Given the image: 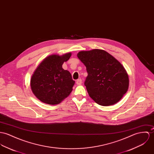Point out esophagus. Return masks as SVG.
<instances>
[{"label":"esophagus","mask_w":154,"mask_h":154,"mask_svg":"<svg viewBox=\"0 0 154 154\" xmlns=\"http://www.w3.org/2000/svg\"><path fill=\"white\" fill-rule=\"evenodd\" d=\"M76 83L77 85H81L82 83V79H78V80L76 81Z\"/></svg>","instance_id":"34e87169"}]
</instances>
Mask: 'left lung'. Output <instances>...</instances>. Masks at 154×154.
Masks as SVG:
<instances>
[{
  "mask_svg": "<svg viewBox=\"0 0 154 154\" xmlns=\"http://www.w3.org/2000/svg\"><path fill=\"white\" fill-rule=\"evenodd\" d=\"M77 56L86 66L85 85L90 97L102 106L119 101L129 87L128 75L122 64L101 49L81 51Z\"/></svg>",
  "mask_w": 154,
  "mask_h": 154,
  "instance_id": "8db88e82",
  "label": "left lung"
}]
</instances>
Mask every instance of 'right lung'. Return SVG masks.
Returning a JSON list of instances; mask_svg holds the SVG:
<instances>
[{"label":"right lung","instance_id":"add662e5","mask_svg":"<svg viewBox=\"0 0 154 154\" xmlns=\"http://www.w3.org/2000/svg\"><path fill=\"white\" fill-rule=\"evenodd\" d=\"M70 56L71 53L48 56L34 72L30 79L31 89L42 102L58 104L71 93L75 82L70 72L62 68L63 62Z\"/></svg>","mask_w":154,"mask_h":154}]
</instances>
